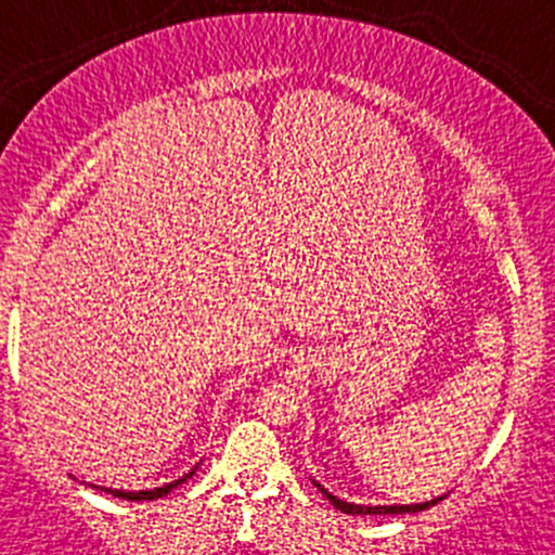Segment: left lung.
<instances>
[{
    "mask_svg": "<svg viewBox=\"0 0 555 555\" xmlns=\"http://www.w3.org/2000/svg\"><path fill=\"white\" fill-rule=\"evenodd\" d=\"M314 486L320 488L322 496L331 499L333 507L341 509V513H347V515H403V513H423V509L434 507V504H439V502H442V499H444V496H439V499H431V502H423V504H390V507H365V504L341 502V499H338V496H333V493H327L325 488L320 486V482H314Z\"/></svg>",
    "mask_w": 555,
    "mask_h": 555,
    "instance_id": "left-lung-1",
    "label": "left lung"
}]
</instances>
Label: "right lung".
<instances>
[{"mask_svg": "<svg viewBox=\"0 0 555 555\" xmlns=\"http://www.w3.org/2000/svg\"><path fill=\"white\" fill-rule=\"evenodd\" d=\"M195 469H197V466H195ZM195 469H192L190 475L179 477V480L168 482V486H163V488H152V491H113V488H100V491L113 493V496H116V499H127V502H152V499H163V496H168V493L173 491V488H179L181 482L190 480V477L195 475ZM91 488H96V486H91Z\"/></svg>", "mask_w": 555, "mask_h": 555, "instance_id": "right-lung-1", "label": "right lung"}]
</instances>
